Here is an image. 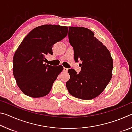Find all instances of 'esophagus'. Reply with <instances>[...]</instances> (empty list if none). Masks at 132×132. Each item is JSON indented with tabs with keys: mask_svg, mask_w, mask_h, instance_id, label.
Instances as JSON below:
<instances>
[{
	"mask_svg": "<svg viewBox=\"0 0 132 132\" xmlns=\"http://www.w3.org/2000/svg\"><path fill=\"white\" fill-rule=\"evenodd\" d=\"M68 68H63V71H64V72H67V71H68Z\"/></svg>",
	"mask_w": 132,
	"mask_h": 132,
	"instance_id": "1",
	"label": "esophagus"
}]
</instances>
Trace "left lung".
Returning <instances> with one entry per match:
<instances>
[{
  "instance_id": "1",
  "label": "left lung",
  "mask_w": 132,
  "mask_h": 132,
  "mask_svg": "<svg viewBox=\"0 0 132 132\" xmlns=\"http://www.w3.org/2000/svg\"><path fill=\"white\" fill-rule=\"evenodd\" d=\"M69 42L74 50L75 61H82L77 74L68 70L70 79L66 86L73 97L89 100L104 90L112 76L113 59L109 50L94 37L92 31L84 27H69Z\"/></svg>"
}]
</instances>
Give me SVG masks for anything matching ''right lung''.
I'll return each mask as SVG.
<instances>
[{
  "label": "right lung",
  "instance_id": "1",
  "mask_svg": "<svg viewBox=\"0 0 132 132\" xmlns=\"http://www.w3.org/2000/svg\"><path fill=\"white\" fill-rule=\"evenodd\" d=\"M68 31V27L45 24L33 29L21 42L13 56V72L24 94L39 98L50 93L63 68L44 62L46 56L53 54V45L65 38Z\"/></svg>",
  "mask_w": 132,
  "mask_h": 132
}]
</instances>
